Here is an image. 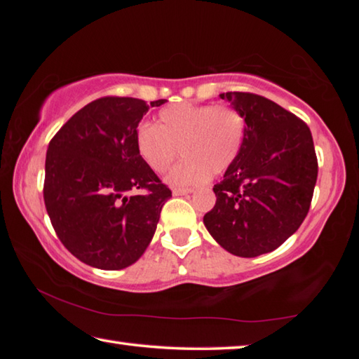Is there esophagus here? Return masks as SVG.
Segmentation results:
<instances>
[{
  "mask_svg": "<svg viewBox=\"0 0 359 359\" xmlns=\"http://www.w3.org/2000/svg\"><path fill=\"white\" fill-rule=\"evenodd\" d=\"M193 190H190V188H174L172 190V194L174 196H185V194H190Z\"/></svg>",
  "mask_w": 359,
  "mask_h": 359,
  "instance_id": "34e87169",
  "label": "esophagus"
}]
</instances>
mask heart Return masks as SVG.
<instances>
[{"instance_id": "1", "label": "heart", "mask_w": 359, "mask_h": 359, "mask_svg": "<svg viewBox=\"0 0 359 359\" xmlns=\"http://www.w3.org/2000/svg\"><path fill=\"white\" fill-rule=\"evenodd\" d=\"M245 137V120L226 104L179 102L158 114V125L141 123L136 131L139 156L151 171L165 172L180 154L177 166L166 175L174 187H194L210 174L228 171L239 156Z\"/></svg>"}]
</instances>
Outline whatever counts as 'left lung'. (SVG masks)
<instances>
[{
    "label": "left lung",
    "instance_id": "left-lung-1",
    "mask_svg": "<svg viewBox=\"0 0 359 359\" xmlns=\"http://www.w3.org/2000/svg\"><path fill=\"white\" fill-rule=\"evenodd\" d=\"M245 120L239 156L214 185L204 224L224 250L253 258L280 247L306 218L318 161L309 126L264 96L220 95Z\"/></svg>",
    "mask_w": 359,
    "mask_h": 359
}]
</instances>
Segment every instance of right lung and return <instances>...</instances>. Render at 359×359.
Segmentation results:
<instances>
[{
  "label": "right lung",
  "mask_w": 359,
  "mask_h": 359,
  "mask_svg": "<svg viewBox=\"0 0 359 359\" xmlns=\"http://www.w3.org/2000/svg\"><path fill=\"white\" fill-rule=\"evenodd\" d=\"M165 102L104 96L72 115L48 144L46 209L58 239L82 263L125 269L154 238L172 193L139 156L136 131L149 109Z\"/></svg>",
  "instance_id": "1"
}]
</instances>
